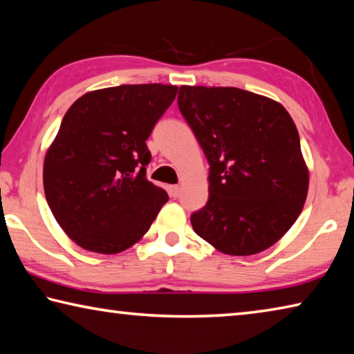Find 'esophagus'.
I'll use <instances>...</instances> for the list:
<instances>
[{"label":"esophagus","mask_w":354,"mask_h":354,"mask_svg":"<svg viewBox=\"0 0 354 354\" xmlns=\"http://www.w3.org/2000/svg\"><path fill=\"white\" fill-rule=\"evenodd\" d=\"M179 194H181V185H170V195L173 198H176Z\"/></svg>","instance_id":"esophagus-1"}]
</instances>
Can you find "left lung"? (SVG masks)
Listing matches in <instances>:
<instances>
[{
    "mask_svg": "<svg viewBox=\"0 0 354 354\" xmlns=\"http://www.w3.org/2000/svg\"><path fill=\"white\" fill-rule=\"evenodd\" d=\"M179 111L211 165L194 231L231 256L261 253L301 214L309 189L295 123L284 106L237 87L181 86Z\"/></svg>",
    "mask_w": 354,
    "mask_h": 354,
    "instance_id": "8db88e82",
    "label": "left lung"
}]
</instances>
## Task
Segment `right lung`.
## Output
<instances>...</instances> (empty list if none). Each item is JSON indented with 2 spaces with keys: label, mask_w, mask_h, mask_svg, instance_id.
<instances>
[{
  "label": "right lung",
  "mask_w": 354,
  "mask_h": 354,
  "mask_svg": "<svg viewBox=\"0 0 354 354\" xmlns=\"http://www.w3.org/2000/svg\"><path fill=\"white\" fill-rule=\"evenodd\" d=\"M178 93L169 84H124L84 93L46 149L53 215L81 248L117 254L147 234L169 195L147 179L145 140Z\"/></svg>",
  "instance_id": "right-lung-1"
}]
</instances>
